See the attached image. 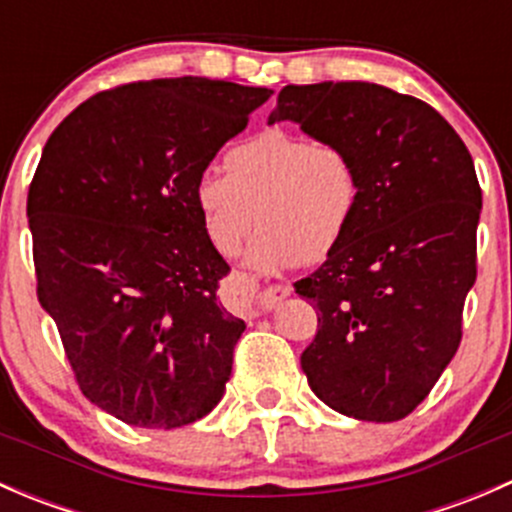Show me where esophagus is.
Here are the masks:
<instances>
[{
	"mask_svg": "<svg viewBox=\"0 0 512 512\" xmlns=\"http://www.w3.org/2000/svg\"><path fill=\"white\" fill-rule=\"evenodd\" d=\"M289 294L287 285L277 287H265L262 289L245 272H232L230 282H227V297L232 299V304H240L247 314L257 317L262 312H270L280 299H285Z\"/></svg>",
	"mask_w": 512,
	"mask_h": 512,
	"instance_id": "1",
	"label": "esophagus"
}]
</instances>
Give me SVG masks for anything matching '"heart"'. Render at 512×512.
<instances>
[{
  "mask_svg": "<svg viewBox=\"0 0 512 512\" xmlns=\"http://www.w3.org/2000/svg\"><path fill=\"white\" fill-rule=\"evenodd\" d=\"M225 170H205L195 180V210L223 255H235L255 223L262 225L247 247V265L257 272L327 260L359 213L354 158L285 128H265L232 146Z\"/></svg>",
  "mask_w": 512,
  "mask_h": 512,
  "instance_id": "obj_1",
  "label": "heart"
}]
</instances>
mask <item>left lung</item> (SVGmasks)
<instances>
[{"instance_id":"8db88e82","label":"left lung","mask_w":512,"mask_h":512,"mask_svg":"<svg viewBox=\"0 0 512 512\" xmlns=\"http://www.w3.org/2000/svg\"><path fill=\"white\" fill-rule=\"evenodd\" d=\"M292 121L354 158L352 230L294 292L317 309L309 389L359 421L409 416L461 344L483 198L473 158L421 98L366 81L285 86L267 123Z\"/></svg>"}]
</instances>
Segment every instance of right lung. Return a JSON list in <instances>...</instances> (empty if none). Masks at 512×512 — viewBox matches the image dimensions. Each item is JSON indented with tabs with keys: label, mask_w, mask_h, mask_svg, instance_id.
Wrapping results in <instances>:
<instances>
[{
	"label": "right lung",
	"mask_w": 512,
	"mask_h": 512,
	"mask_svg": "<svg viewBox=\"0 0 512 512\" xmlns=\"http://www.w3.org/2000/svg\"><path fill=\"white\" fill-rule=\"evenodd\" d=\"M270 89L198 76L101 91L41 151L27 215L36 294L91 404L178 428L223 399L245 322L218 302L227 262L193 203Z\"/></svg>",
	"instance_id": "right-lung-1"
}]
</instances>
